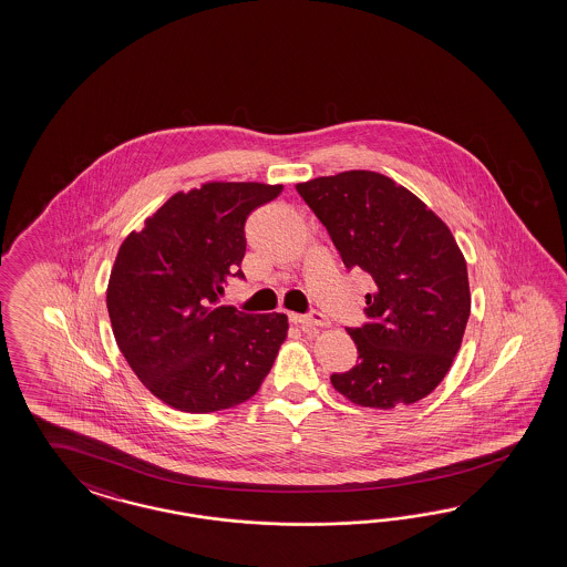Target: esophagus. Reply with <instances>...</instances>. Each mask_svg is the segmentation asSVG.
Here are the masks:
<instances>
[{
	"instance_id": "1",
	"label": "esophagus",
	"mask_w": 567,
	"mask_h": 567,
	"mask_svg": "<svg viewBox=\"0 0 567 567\" xmlns=\"http://www.w3.org/2000/svg\"><path fill=\"white\" fill-rule=\"evenodd\" d=\"M291 320L295 324H301L303 328L328 327V318L320 311H309L303 316H291Z\"/></svg>"
}]
</instances>
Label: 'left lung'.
Returning <instances> with one entry per match:
<instances>
[{"mask_svg": "<svg viewBox=\"0 0 567 567\" xmlns=\"http://www.w3.org/2000/svg\"><path fill=\"white\" fill-rule=\"evenodd\" d=\"M344 268L374 280L365 322L347 328L358 365L332 386L361 408L393 410L430 395L457 355L470 318L464 256L446 224L378 172L349 171L297 185Z\"/></svg>", "mask_w": 567, "mask_h": 567, "instance_id": "left-lung-1", "label": "left lung"}]
</instances>
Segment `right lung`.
Listing matches in <instances>:
<instances>
[{
  "label": "right lung",
  "instance_id": "add662e5",
  "mask_svg": "<svg viewBox=\"0 0 567 567\" xmlns=\"http://www.w3.org/2000/svg\"><path fill=\"white\" fill-rule=\"evenodd\" d=\"M280 185L207 183L176 193L118 249L107 313L124 360L174 410L220 412L258 393L280 344L285 313L220 306L243 280L245 223Z\"/></svg>",
  "mask_w": 567,
  "mask_h": 567
}]
</instances>
